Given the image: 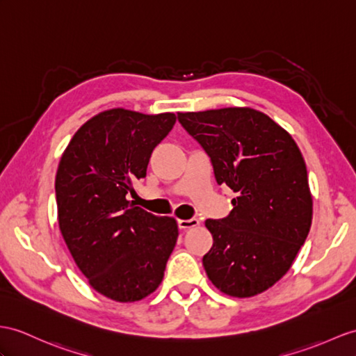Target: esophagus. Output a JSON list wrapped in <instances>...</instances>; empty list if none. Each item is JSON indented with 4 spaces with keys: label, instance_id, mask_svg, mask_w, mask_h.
Here are the masks:
<instances>
[{
    "label": "esophagus",
    "instance_id": "obj_1",
    "mask_svg": "<svg viewBox=\"0 0 356 356\" xmlns=\"http://www.w3.org/2000/svg\"><path fill=\"white\" fill-rule=\"evenodd\" d=\"M197 225H199V220H197V219H187V220L181 219V220H178V227H179L181 229L195 228V227H197Z\"/></svg>",
    "mask_w": 356,
    "mask_h": 356
}]
</instances>
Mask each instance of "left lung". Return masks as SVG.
<instances>
[{"mask_svg":"<svg viewBox=\"0 0 356 356\" xmlns=\"http://www.w3.org/2000/svg\"><path fill=\"white\" fill-rule=\"evenodd\" d=\"M211 160L219 186L237 196L223 219H207L213 246L202 258L222 293L250 298L289 272L313 219L307 166L293 137L249 107L178 113Z\"/></svg>","mask_w":356,"mask_h":356,"instance_id":"left-lung-1","label":"left lung"}]
</instances>
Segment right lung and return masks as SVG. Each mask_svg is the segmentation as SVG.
<instances>
[{
    "label": "right lung",
    "mask_w": 356,
    "mask_h": 356,
    "mask_svg": "<svg viewBox=\"0 0 356 356\" xmlns=\"http://www.w3.org/2000/svg\"><path fill=\"white\" fill-rule=\"evenodd\" d=\"M175 122L173 113L102 111L74 134L58 164L56 199L66 246L92 287L116 302L157 290L177 243L175 219L127 199Z\"/></svg>",
    "instance_id": "1"
}]
</instances>
